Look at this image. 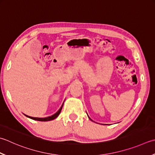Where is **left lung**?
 <instances>
[{
	"label": "left lung",
	"mask_w": 155,
	"mask_h": 155,
	"mask_svg": "<svg viewBox=\"0 0 155 155\" xmlns=\"http://www.w3.org/2000/svg\"><path fill=\"white\" fill-rule=\"evenodd\" d=\"M89 119H90V120H91V118H90V117H89ZM92 121H93V120H92Z\"/></svg>",
	"instance_id": "left-lung-1"
}]
</instances>
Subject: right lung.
<instances>
[{
    "mask_svg": "<svg viewBox=\"0 0 155 155\" xmlns=\"http://www.w3.org/2000/svg\"><path fill=\"white\" fill-rule=\"evenodd\" d=\"M63 104H64V103L62 104L61 107H60V108L59 109V110L58 111L56 114H54V115H52V116H49V117H34L27 116V115H25V114H24V115H25L26 117L30 118V119L34 120H36V121H41V122H47V121H51V120H54V119H55V118H56L58 116H59V114H60V112H61L62 108L63 107Z\"/></svg>",
    "mask_w": 155,
    "mask_h": 155,
    "instance_id": "obj_1",
    "label": "right lung"
}]
</instances>
